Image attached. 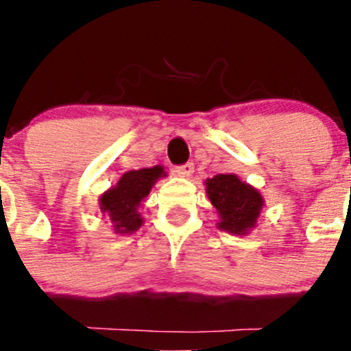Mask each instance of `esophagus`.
<instances>
[{"mask_svg":"<svg viewBox=\"0 0 351 351\" xmlns=\"http://www.w3.org/2000/svg\"><path fill=\"white\" fill-rule=\"evenodd\" d=\"M175 173L178 176H183V178H186V176H190L193 173V165H192V162H185V165L176 166Z\"/></svg>","mask_w":351,"mask_h":351,"instance_id":"1","label":"esophagus"}]
</instances>
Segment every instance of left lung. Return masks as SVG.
<instances>
[{
    "mask_svg": "<svg viewBox=\"0 0 351 351\" xmlns=\"http://www.w3.org/2000/svg\"><path fill=\"white\" fill-rule=\"evenodd\" d=\"M207 195L219 212V229L232 234H246L254 228L263 207L258 190L241 182L236 175H217L207 180Z\"/></svg>",
    "mask_w": 351,
    "mask_h": 351,
    "instance_id": "1",
    "label": "left lung"
}]
</instances>
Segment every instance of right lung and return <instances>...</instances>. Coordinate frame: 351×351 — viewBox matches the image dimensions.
<instances>
[{
  "mask_svg": "<svg viewBox=\"0 0 351 351\" xmlns=\"http://www.w3.org/2000/svg\"><path fill=\"white\" fill-rule=\"evenodd\" d=\"M161 166L127 171L119 180L117 186L110 189L100 198V208L113 222V229L119 234H130L143 224V217L137 214V207L144 197L149 195L154 182L165 176Z\"/></svg>",
  "mask_w": 351,
  "mask_h": 351,
  "instance_id": "obj_1",
  "label": "right lung"
}]
</instances>
